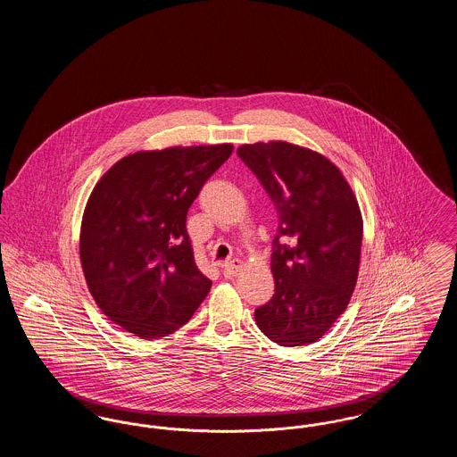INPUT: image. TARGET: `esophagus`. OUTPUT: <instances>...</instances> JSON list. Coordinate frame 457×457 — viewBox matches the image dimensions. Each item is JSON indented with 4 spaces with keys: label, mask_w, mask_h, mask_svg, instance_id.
Masks as SVG:
<instances>
[{
    "label": "esophagus",
    "mask_w": 457,
    "mask_h": 457,
    "mask_svg": "<svg viewBox=\"0 0 457 457\" xmlns=\"http://www.w3.org/2000/svg\"><path fill=\"white\" fill-rule=\"evenodd\" d=\"M239 272H241V262H226V263L222 265V274H224V278H228V279H235Z\"/></svg>",
    "instance_id": "34e87169"
}]
</instances>
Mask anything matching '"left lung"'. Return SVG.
<instances>
[{
    "label": "left lung",
    "instance_id": "left-lung-1",
    "mask_svg": "<svg viewBox=\"0 0 457 457\" xmlns=\"http://www.w3.org/2000/svg\"><path fill=\"white\" fill-rule=\"evenodd\" d=\"M279 214L270 269L276 295L255 310L262 332L281 346L320 339L346 310L358 279L363 218L341 170L326 155L284 140L243 144Z\"/></svg>",
    "mask_w": 457,
    "mask_h": 457
}]
</instances>
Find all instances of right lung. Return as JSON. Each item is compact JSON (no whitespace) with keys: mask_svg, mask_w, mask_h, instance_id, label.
I'll return each instance as SVG.
<instances>
[{"mask_svg":"<svg viewBox=\"0 0 457 457\" xmlns=\"http://www.w3.org/2000/svg\"><path fill=\"white\" fill-rule=\"evenodd\" d=\"M233 144L138 151L114 162L88 195L80 262L109 319L140 339L187 324L211 291L194 261L187 212Z\"/></svg>","mask_w":457,"mask_h":457,"instance_id":"1","label":"right lung"}]
</instances>
